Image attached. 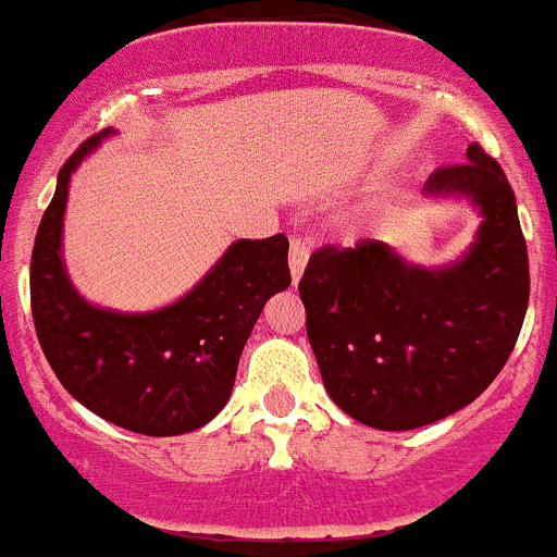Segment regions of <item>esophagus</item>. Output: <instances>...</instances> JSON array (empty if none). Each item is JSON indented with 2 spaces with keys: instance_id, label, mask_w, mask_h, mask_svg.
I'll list each match as a JSON object with an SVG mask.
<instances>
[{
  "instance_id": "34e87169",
  "label": "esophagus",
  "mask_w": 557,
  "mask_h": 557,
  "mask_svg": "<svg viewBox=\"0 0 557 557\" xmlns=\"http://www.w3.org/2000/svg\"><path fill=\"white\" fill-rule=\"evenodd\" d=\"M308 255H311V246H308L302 238H292V244H289V271H292V281H295V284L300 281L302 271H306Z\"/></svg>"
}]
</instances>
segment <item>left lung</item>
Wrapping results in <instances>:
<instances>
[{
	"label": "left lung",
	"mask_w": 557,
	"mask_h": 557,
	"mask_svg": "<svg viewBox=\"0 0 557 557\" xmlns=\"http://www.w3.org/2000/svg\"><path fill=\"white\" fill-rule=\"evenodd\" d=\"M466 157L422 186L482 213L458 262L411 265L382 240H360L313 251L297 286L324 389L376 431H414L476 400L525 319L531 273L515 191L482 146L471 143Z\"/></svg>",
	"instance_id": "obj_1"
}]
</instances>
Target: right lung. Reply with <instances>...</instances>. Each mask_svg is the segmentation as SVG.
Returning <instances> with one entry per match:
<instances>
[{
  "mask_svg": "<svg viewBox=\"0 0 557 557\" xmlns=\"http://www.w3.org/2000/svg\"><path fill=\"white\" fill-rule=\"evenodd\" d=\"M108 135L89 137L59 170L32 249V317L46 360L78 404L124 431L181 436L230 400L255 322L292 281L289 240H235L195 289L157 311L91 306L67 276L62 227L70 175Z\"/></svg>",
  "mask_w": 557,
  "mask_h": 557,
  "instance_id": "obj_1",
  "label": "right lung"
}]
</instances>
